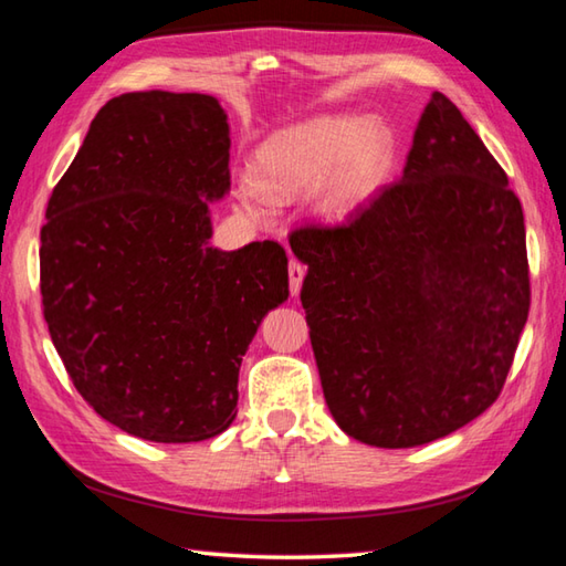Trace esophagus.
<instances>
[{"label": "esophagus", "instance_id": "esophagus-1", "mask_svg": "<svg viewBox=\"0 0 566 566\" xmlns=\"http://www.w3.org/2000/svg\"><path fill=\"white\" fill-rule=\"evenodd\" d=\"M304 274H306V266L302 262L292 260L290 262V292H292V296L300 294L302 282H304Z\"/></svg>", "mask_w": 566, "mask_h": 566}]
</instances>
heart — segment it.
<instances>
[{
  "label": "heart",
  "mask_w": 566,
  "mask_h": 566,
  "mask_svg": "<svg viewBox=\"0 0 566 566\" xmlns=\"http://www.w3.org/2000/svg\"><path fill=\"white\" fill-rule=\"evenodd\" d=\"M394 153V136L378 120L316 116L272 133L252 158V178L234 198L242 212L262 220L272 202L312 195L324 222H342L374 188Z\"/></svg>",
  "instance_id": "1"
}]
</instances>
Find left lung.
<instances>
[{"mask_svg": "<svg viewBox=\"0 0 566 566\" xmlns=\"http://www.w3.org/2000/svg\"><path fill=\"white\" fill-rule=\"evenodd\" d=\"M326 406L346 436L413 448L500 396L530 312L525 214L453 101L433 94L403 176L338 228L292 232Z\"/></svg>", "mask_w": 566, "mask_h": 566, "instance_id": "left-lung-1", "label": "left lung"}]
</instances>
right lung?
Masks as SVG:
<instances>
[{
	"mask_svg": "<svg viewBox=\"0 0 566 566\" xmlns=\"http://www.w3.org/2000/svg\"><path fill=\"white\" fill-rule=\"evenodd\" d=\"M230 192V123L208 94L136 91L96 113L41 228L51 342L101 418L153 443H198L238 416V376L290 296L276 242L212 248Z\"/></svg>",
	"mask_w": 566,
	"mask_h": 566,
	"instance_id": "add662e5",
	"label": "right lung"
}]
</instances>
